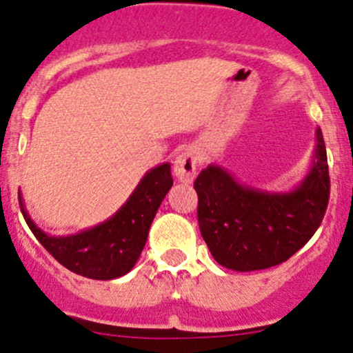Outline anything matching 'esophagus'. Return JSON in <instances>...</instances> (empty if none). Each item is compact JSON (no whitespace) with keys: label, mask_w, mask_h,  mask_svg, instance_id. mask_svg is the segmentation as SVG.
<instances>
[{"label":"esophagus","mask_w":353,"mask_h":353,"mask_svg":"<svg viewBox=\"0 0 353 353\" xmlns=\"http://www.w3.org/2000/svg\"><path fill=\"white\" fill-rule=\"evenodd\" d=\"M196 167H198V155L194 148H186L176 157L174 162V172L181 183H191L196 176Z\"/></svg>","instance_id":"1"}]
</instances>
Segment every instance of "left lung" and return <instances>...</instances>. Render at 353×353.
I'll return each mask as SVG.
<instances>
[{
	"instance_id": "1",
	"label": "left lung",
	"mask_w": 353,
	"mask_h": 353,
	"mask_svg": "<svg viewBox=\"0 0 353 353\" xmlns=\"http://www.w3.org/2000/svg\"><path fill=\"white\" fill-rule=\"evenodd\" d=\"M194 190L199 230L219 265L236 272L280 265L314 236L328 206L330 174L321 130L316 131L311 170L288 193L241 186L219 165L203 169Z\"/></svg>"
}]
</instances>
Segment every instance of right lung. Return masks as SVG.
<instances>
[{"instance_id":"right-lung-1","label":"right lung","mask_w":353,"mask_h":353,"mask_svg":"<svg viewBox=\"0 0 353 353\" xmlns=\"http://www.w3.org/2000/svg\"><path fill=\"white\" fill-rule=\"evenodd\" d=\"M172 188L170 163L148 170L128 201L105 222L74 236L52 237L39 229L22 206L23 219L37 241L65 268L92 280L126 275L140 258L160 203Z\"/></svg>"}]
</instances>
